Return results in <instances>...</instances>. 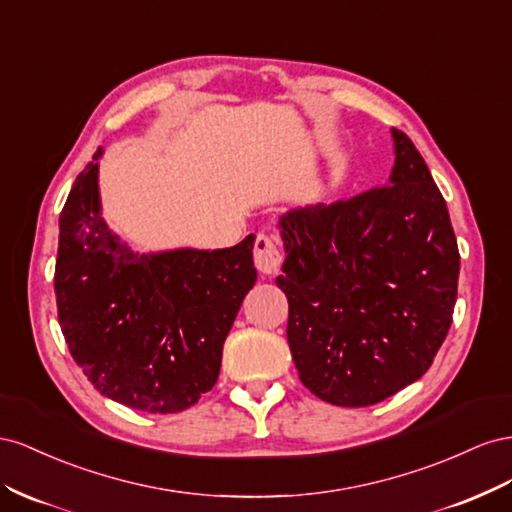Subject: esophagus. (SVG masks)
<instances>
[{
	"instance_id": "esophagus-1",
	"label": "esophagus",
	"mask_w": 512,
	"mask_h": 512,
	"mask_svg": "<svg viewBox=\"0 0 512 512\" xmlns=\"http://www.w3.org/2000/svg\"><path fill=\"white\" fill-rule=\"evenodd\" d=\"M253 259H255V268L261 274H276L281 270V264H283L281 248L272 236H268V233H259V236L255 238Z\"/></svg>"
}]
</instances>
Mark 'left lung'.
Listing matches in <instances>:
<instances>
[{
	"label": "left lung",
	"instance_id": "1",
	"mask_svg": "<svg viewBox=\"0 0 512 512\" xmlns=\"http://www.w3.org/2000/svg\"><path fill=\"white\" fill-rule=\"evenodd\" d=\"M392 139L388 186L279 221L291 358L315 397L341 407L379 403L425 375L457 302L446 201L412 139Z\"/></svg>",
	"mask_w": 512,
	"mask_h": 512
}]
</instances>
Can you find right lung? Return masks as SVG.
<instances>
[{
    "label": "right lung",
    "instance_id": "1",
    "mask_svg": "<svg viewBox=\"0 0 512 512\" xmlns=\"http://www.w3.org/2000/svg\"><path fill=\"white\" fill-rule=\"evenodd\" d=\"M100 156L102 148L60 214L64 339L100 394L148 414L182 412L216 384L223 343L257 281L255 236L216 251L135 253L100 214Z\"/></svg>",
    "mask_w": 512,
    "mask_h": 512
}]
</instances>
